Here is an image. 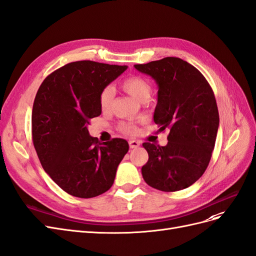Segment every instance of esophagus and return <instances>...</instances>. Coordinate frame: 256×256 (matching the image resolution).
<instances>
[{"label":"esophagus","mask_w":256,"mask_h":256,"mask_svg":"<svg viewBox=\"0 0 256 256\" xmlns=\"http://www.w3.org/2000/svg\"><path fill=\"white\" fill-rule=\"evenodd\" d=\"M128 144H130V149H136L140 146V142L138 140H130L128 142Z\"/></svg>","instance_id":"obj_1"}]
</instances>
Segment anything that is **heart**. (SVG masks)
<instances>
[{
	"label": "heart",
	"mask_w": 256,
	"mask_h": 256,
	"mask_svg": "<svg viewBox=\"0 0 256 256\" xmlns=\"http://www.w3.org/2000/svg\"><path fill=\"white\" fill-rule=\"evenodd\" d=\"M122 88L130 96L140 102L148 100L151 94V86L148 80L140 76L128 77L123 80ZM114 102V89L112 86H106L100 94V106L103 112L110 110ZM121 130L128 134L136 133V128L132 123H122Z\"/></svg>",
	"instance_id": "obj_1"
}]
</instances>
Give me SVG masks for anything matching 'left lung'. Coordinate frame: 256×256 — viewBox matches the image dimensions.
Wrapping results in <instances>:
<instances>
[{
	"instance_id": "8db88e82",
	"label": "left lung",
	"mask_w": 256,
	"mask_h": 256,
	"mask_svg": "<svg viewBox=\"0 0 256 256\" xmlns=\"http://www.w3.org/2000/svg\"><path fill=\"white\" fill-rule=\"evenodd\" d=\"M134 66L156 80L153 120L160 130H170L164 147L142 144L149 154L144 180L160 191H180L198 180L210 162L220 123L214 91L198 70L179 58Z\"/></svg>"
}]
</instances>
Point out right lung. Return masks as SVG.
I'll list each match as a JSON object with an SVG mask.
<instances>
[{
  "label": "right lung",
  "instance_id": "obj_1",
  "mask_svg": "<svg viewBox=\"0 0 256 256\" xmlns=\"http://www.w3.org/2000/svg\"><path fill=\"white\" fill-rule=\"evenodd\" d=\"M128 68L77 61L47 76L36 93L32 138L50 178L66 193L91 198L112 188L118 165L128 151L122 138L100 142L88 130L102 114L100 94Z\"/></svg>",
  "mask_w": 256,
  "mask_h": 256
}]
</instances>
